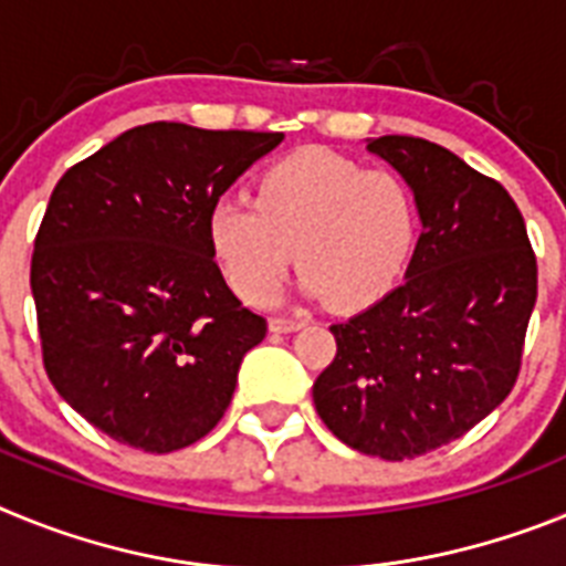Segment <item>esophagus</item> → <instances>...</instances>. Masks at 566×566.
I'll list each match as a JSON object with an SVG mask.
<instances>
[{
  "label": "esophagus",
  "instance_id": "esophagus-1",
  "mask_svg": "<svg viewBox=\"0 0 566 566\" xmlns=\"http://www.w3.org/2000/svg\"><path fill=\"white\" fill-rule=\"evenodd\" d=\"M303 326H306V319H292V317L269 319V332L272 334H292V332H300Z\"/></svg>",
  "mask_w": 566,
  "mask_h": 566
}]
</instances>
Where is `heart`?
<instances>
[{"label": "heart", "mask_w": 566, "mask_h": 566, "mask_svg": "<svg viewBox=\"0 0 566 566\" xmlns=\"http://www.w3.org/2000/svg\"><path fill=\"white\" fill-rule=\"evenodd\" d=\"M413 192L391 169H363L328 149H300L260 175L254 201L223 195L207 218L229 283L266 303L292 266L300 292L343 312L397 289L417 247Z\"/></svg>", "instance_id": "obj_1"}]
</instances>
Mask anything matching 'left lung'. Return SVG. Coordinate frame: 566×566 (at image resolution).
Returning <instances> with one entry per match:
<instances>
[{"mask_svg":"<svg viewBox=\"0 0 566 566\" xmlns=\"http://www.w3.org/2000/svg\"><path fill=\"white\" fill-rule=\"evenodd\" d=\"M408 184L422 234L405 280L345 323L312 388L328 431L365 457H422L504 402L536 306V258L507 189L439 144L365 138Z\"/></svg>","mask_w":566,"mask_h":566,"instance_id":"1","label":"left lung"}]
</instances>
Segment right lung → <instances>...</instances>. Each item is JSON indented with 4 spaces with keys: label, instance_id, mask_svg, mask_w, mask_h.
<instances>
[{
    "label": "right lung",
    "instance_id": "obj_1",
    "mask_svg": "<svg viewBox=\"0 0 566 566\" xmlns=\"http://www.w3.org/2000/svg\"><path fill=\"white\" fill-rule=\"evenodd\" d=\"M283 133L133 127L70 167L30 263L44 368L93 428L147 453L207 437L266 319L209 247L212 203Z\"/></svg>",
    "mask_w": 566,
    "mask_h": 566
}]
</instances>
